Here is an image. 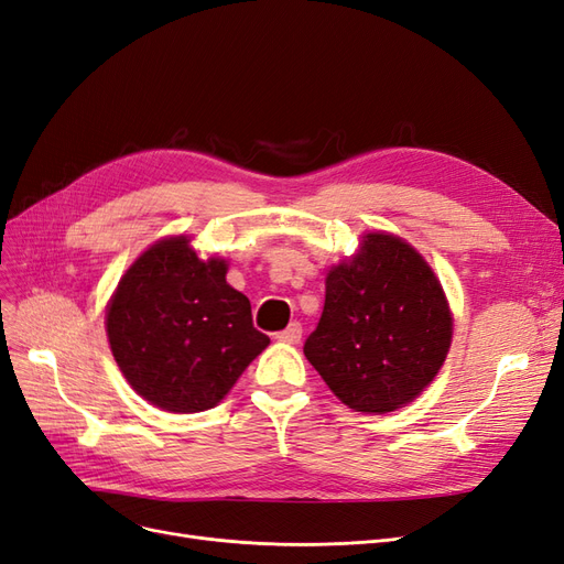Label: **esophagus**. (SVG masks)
I'll return each instance as SVG.
<instances>
[{"label": "esophagus", "mask_w": 564, "mask_h": 564, "mask_svg": "<svg viewBox=\"0 0 564 564\" xmlns=\"http://www.w3.org/2000/svg\"><path fill=\"white\" fill-rule=\"evenodd\" d=\"M301 334H303L301 324H299V322H292L286 329H282V332L278 334V340H282V344H299Z\"/></svg>", "instance_id": "obj_1"}]
</instances>
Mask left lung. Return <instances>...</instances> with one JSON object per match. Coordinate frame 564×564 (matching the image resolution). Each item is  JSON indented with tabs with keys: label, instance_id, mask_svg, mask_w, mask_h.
<instances>
[{
	"label": "left lung",
	"instance_id": "left-lung-1",
	"mask_svg": "<svg viewBox=\"0 0 564 564\" xmlns=\"http://www.w3.org/2000/svg\"><path fill=\"white\" fill-rule=\"evenodd\" d=\"M452 313L433 268L402 237L367 232L327 272L324 311L303 352L355 412L412 402L445 362Z\"/></svg>",
	"mask_w": 564,
	"mask_h": 564
}]
</instances>
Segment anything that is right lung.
<instances>
[{
	"label": "right lung",
	"mask_w": 564,
	"mask_h": 564,
	"mask_svg": "<svg viewBox=\"0 0 564 564\" xmlns=\"http://www.w3.org/2000/svg\"><path fill=\"white\" fill-rule=\"evenodd\" d=\"M226 272L228 261H202L185 235L166 237L131 263L108 303L115 362L164 412L216 406L270 344Z\"/></svg>",
	"instance_id": "obj_1"
}]
</instances>
